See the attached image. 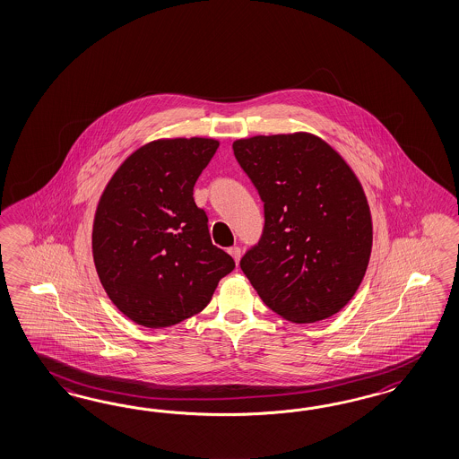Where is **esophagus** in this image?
Returning <instances> with one entry per match:
<instances>
[{
    "label": "esophagus",
    "instance_id": "esophagus-1",
    "mask_svg": "<svg viewBox=\"0 0 459 459\" xmlns=\"http://www.w3.org/2000/svg\"><path fill=\"white\" fill-rule=\"evenodd\" d=\"M228 253L235 258L236 264L239 262V258H241V248H238V247H233V248L228 249Z\"/></svg>",
    "mask_w": 459,
    "mask_h": 459
}]
</instances>
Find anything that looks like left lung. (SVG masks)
Wrapping results in <instances>:
<instances>
[{
  "label": "left lung",
  "instance_id": "obj_1",
  "mask_svg": "<svg viewBox=\"0 0 459 459\" xmlns=\"http://www.w3.org/2000/svg\"><path fill=\"white\" fill-rule=\"evenodd\" d=\"M264 203V230L241 270L275 314L314 324L341 312L362 283L372 218L362 184L341 154L310 132L233 143Z\"/></svg>",
  "mask_w": 459,
  "mask_h": 459
}]
</instances>
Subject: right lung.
Here are the masks:
<instances>
[{"label":"right lung","mask_w":459,"mask_h":459,"mask_svg":"<svg viewBox=\"0 0 459 459\" xmlns=\"http://www.w3.org/2000/svg\"><path fill=\"white\" fill-rule=\"evenodd\" d=\"M211 137L158 139L134 151L99 199L95 270L108 299L137 325L162 328L199 314L235 262L211 243L193 187L214 156Z\"/></svg>","instance_id":"right-lung-1"}]
</instances>
